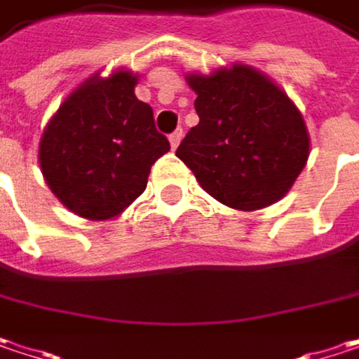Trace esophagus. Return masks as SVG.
<instances>
[{
    "label": "esophagus",
    "mask_w": 359,
    "mask_h": 359,
    "mask_svg": "<svg viewBox=\"0 0 359 359\" xmlns=\"http://www.w3.org/2000/svg\"><path fill=\"white\" fill-rule=\"evenodd\" d=\"M182 137H184L182 128H177L175 133H171V135H169V144H171V149H173V151H175V149H177V144L182 142Z\"/></svg>",
    "instance_id": "34e87169"
}]
</instances>
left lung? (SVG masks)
<instances>
[{
	"mask_svg": "<svg viewBox=\"0 0 359 359\" xmlns=\"http://www.w3.org/2000/svg\"><path fill=\"white\" fill-rule=\"evenodd\" d=\"M200 122L175 155L220 204L259 210L294 186L311 153L304 118L266 73L243 63L188 73Z\"/></svg>",
	"mask_w": 359,
	"mask_h": 359,
	"instance_id": "left-lung-1",
	"label": "left lung"
}]
</instances>
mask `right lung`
<instances>
[{
  "label": "right lung",
  "mask_w": 359,
  "mask_h": 359,
  "mask_svg": "<svg viewBox=\"0 0 359 359\" xmlns=\"http://www.w3.org/2000/svg\"><path fill=\"white\" fill-rule=\"evenodd\" d=\"M139 75L93 73L48 120L39 144L40 171L67 210L108 220L147 188L151 165L169 151L153 108L135 95Z\"/></svg>",
  "instance_id": "right-lung-1"
}]
</instances>
